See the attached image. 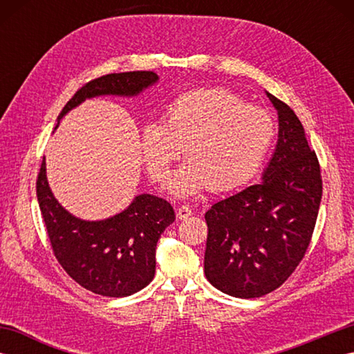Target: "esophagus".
I'll use <instances>...</instances> for the list:
<instances>
[{
    "label": "esophagus",
    "instance_id": "1",
    "mask_svg": "<svg viewBox=\"0 0 354 354\" xmlns=\"http://www.w3.org/2000/svg\"><path fill=\"white\" fill-rule=\"evenodd\" d=\"M192 214H193V212H192V208L189 205H181V207L176 209L178 219H181V221L187 219V217H190Z\"/></svg>",
    "mask_w": 354,
    "mask_h": 354
}]
</instances>
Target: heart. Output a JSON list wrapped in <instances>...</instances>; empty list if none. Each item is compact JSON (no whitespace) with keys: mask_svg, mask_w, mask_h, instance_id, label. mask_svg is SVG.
Here are the masks:
<instances>
[{"mask_svg":"<svg viewBox=\"0 0 354 354\" xmlns=\"http://www.w3.org/2000/svg\"><path fill=\"white\" fill-rule=\"evenodd\" d=\"M274 137L270 112L228 89L209 88L170 102L164 123L141 127L140 149L150 176L164 184L185 147L189 161L170 179L169 189L179 198H190L207 187L225 192L250 181Z\"/></svg>","mask_w":354,"mask_h":354,"instance_id":"heart-1","label":"heart"}]
</instances>
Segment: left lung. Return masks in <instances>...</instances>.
I'll use <instances>...</instances> for the list:
<instances>
[{
  "label": "left lung",
  "instance_id": "1",
  "mask_svg": "<svg viewBox=\"0 0 354 354\" xmlns=\"http://www.w3.org/2000/svg\"><path fill=\"white\" fill-rule=\"evenodd\" d=\"M266 95L278 112V141L261 183L205 213V277L236 298L263 297L288 280L310 243L322 196L319 162L301 122Z\"/></svg>",
  "mask_w": 354,
  "mask_h": 354
}]
</instances>
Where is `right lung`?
Here are the masks:
<instances>
[{
	"label": "right lung",
	"mask_w": 354,
	"mask_h": 354,
	"mask_svg": "<svg viewBox=\"0 0 354 354\" xmlns=\"http://www.w3.org/2000/svg\"><path fill=\"white\" fill-rule=\"evenodd\" d=\"M158 82L153 71L106 74L88 82L65 104L61 118L86 99L99 95L133 97ZM55 127V129H56ZM36 196L57 261L82 288L103 297H129L155 275L158 239L175 221L167 201L153 194L135 196L131 205L103 221H84L59 204L47 181L45 156L36 181Z\"/></svg>",
	"instance_id": "obj_1"
}]
</instances>
